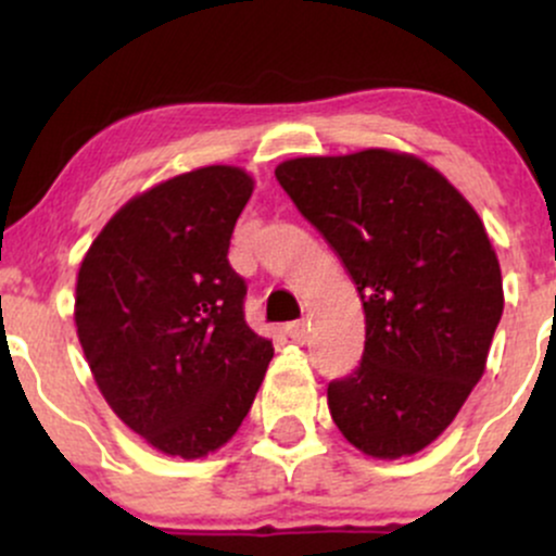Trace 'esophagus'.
I'll use <instances>...</instances> for the list:
<instances>
[{
  "label": "esophagus",
  "mask_w": 556,
  "mask_h": 556,
  "mask_svg": "<svg viewBox=\"0 0 556 556\" xmlns=\"http://www.w3.org/2000/svg\"><path fill=\"white\" fill-rule=\"evenodd\" d=\"M287 337H290L292 342H305L308 340V324L305 321H292V324H287Z\"/></svg>",
  "instance_id": "obj_1"
}]
</instances>
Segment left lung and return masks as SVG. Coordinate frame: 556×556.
I'll return each mask as SVG.
<instances>
[{"label":"left lung","mask_w":556,"mask_h":556,"mask_svg":"<svg viewBox=\"0 0 556 556\" xmlns=\"http://www.w3.org/2000/svg\"><path fill=\"white\" fill-rule=\"evenodd\" d=\"M355 282L366 348L327 402L363 455L400 460L442 437L473 392L502 318L481 216L439 169L394 149L298 156L274 169Z\"/></svg>","instance_id":"8db88e82"}]
</instances>
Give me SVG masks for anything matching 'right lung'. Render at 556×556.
<instances>
[{
  "instance_id": "add662e5",
  "label": "right lung",
  "mask_w": 556,
  "mask_h": 556,
  "mask_svg": "<svg viewBox=\"0 0 556 556\" xmlns=\"http://www.w3.org/2000/svg\"><path fill=\"white\" fill-rule=\"evenodd\" d=\"M253 188L232 164L169 177L114 212L80 261L75 327L96 387L162 455L201 460L225 446L274 358L227 261Z\"/></svg>"
}]
</instances>
